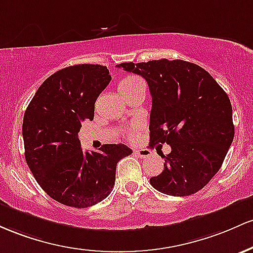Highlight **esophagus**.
I'll return each mask as SVG.
<instances>
[{"instance_id": "obj_1", "label": "esophagus", "mask_w": 253, "mask_h": 253, "mask_svg": "<svg viewBox=\"0 0 253 253\" xmlns=\"http://www.w3.org/2000/svg\"><path fill=\"white\" fill-rule=\"evenodd\" d=\"M135 154L140 158H149L150 157V150L147 148H141V149H135Z\"/></svg>"}]
</instances>
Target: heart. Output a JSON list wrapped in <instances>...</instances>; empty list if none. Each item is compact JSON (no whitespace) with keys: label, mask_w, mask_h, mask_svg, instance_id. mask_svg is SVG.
Returning a JSON list of instances; mask_svg holds the SVG:
<instances>
[{"label":"heart","mask_w":253,"mask_h":253,"mask_svg":"<svg viewBox=\"0 0 253 253\" xmlns=\"http://www.w3.org/2000/svg\"><path fill=\"white\" fill-rule=\"evenodd\" d=\"M137 82H138V80L135 78V76H126V78L122 79V80L119 81V84H118L119 93H122L123 90L129 89L130 87H132L134 84H137Z\"/></svg>","instance_id":"1"}]
</instances>
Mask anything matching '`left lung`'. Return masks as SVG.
I'll return each instance as SVG.
<instances>
[{
    "label": "left lung",
    "mask_w": 253,
    "mask_h": 253,
    "mask_svg": "<svg viewBox=\"0 0 253 253\" xmlns=\"http://www.w3.org/2000/svg\"><path fill=\"white\" fill-rule=\"evenodd\" d=\"M118 68L141 75L152 95L150 147L167 143L164 171L149 179L158 191L190 196L216 174L234 137L228 95L200 65L163 58Z\"/></svg>",
    "instance_id": "left-lung-1"
}]
</instances>
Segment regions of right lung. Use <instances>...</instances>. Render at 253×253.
I'll return each instance as SVG.
<instances>
[{
  "mask_svg": "<svg viewBox=\"0 0 253 253\" xmlns=\"http://www.w3.org/2000/svg\"><path fill=\"white\" fill-rule=\"evenodd\" d=\"M111 81L99 64H76L49 76L25 111V158L41 188L57 202L87 208L111 194L116 166L132 150L126 144H104L84 152L81 123L93 121L94 104Z\"/></svg>",
  "mask_w": 253,
  "mask_h": 253,
  "instance_id": "add662e5",
  "label": "right lung"
}]
</instances>
